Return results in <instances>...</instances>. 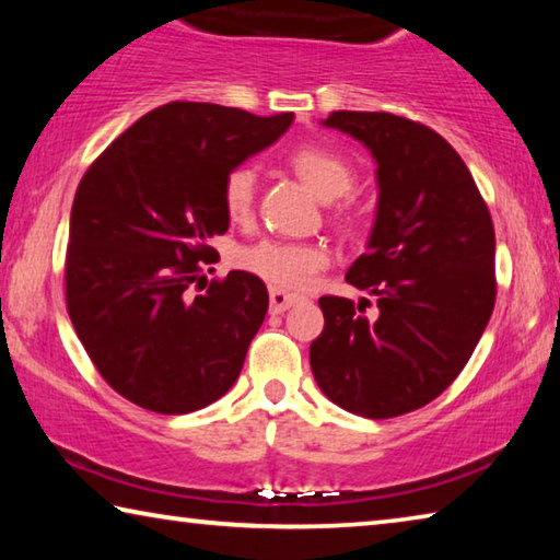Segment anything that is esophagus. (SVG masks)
Segmentation results:
<instances>
[{
	"mask_svg": "<svg viewBox=\"0 0 560 560\" xmlns=\"http://www.w3.org/2000/svg\"><path fill=\"white\" fill-rule=\"evenodd\" d=\"M293 303H299L296 293H289L283 289H271L269 291V311H271V314H283V311L291 308Z\"/></svg>",
	"mask_w": 560,
	"mask_h": 560,
	"instance_id": "obj_1",
	"label": "esophagus"
}]
</instances>
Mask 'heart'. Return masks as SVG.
Listing matches in <instances>:
<instances>
[{
  "mask_svg": "<svg viewBox=\"0 0 560 560\" xmlns=\"http://www.w3.org/2000/svg\"><path fill=\"white\" fill-rule=\"evenodd\" d=\"M289 163L293 173L326 202L346 197L355 187V165L336 148L320 143L299 145L289 155ZM254 202H257V170L252 165L232 167L222 183L226 217L236 224L246 222L254 214ZM236 264L244 271L271 283L273 289L303 291L328 267L330 254L320 244L264 240L242 249Z\"/></svg>",
  "mask_w": 560,
  "mask_h": 560,
  "instance_id": "obj_1",
  "label": "heart"
}]
</instances>
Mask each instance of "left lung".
<instances>
[{"mask_svg":"<svg viewBox=\"0 0 560 560\" xmlns=\"http://www.w3.org/2000/svg\"><path fill=\"white\" fill-rule=\"evenodd\" d=\"M326 126L371 148L375 226L346 281L365 303L320 296L311 343L320 390L353 415L387 420L420 410L467 365L497 301L494 222L477 183L440 132L381 110H334Z\"/></svg>","mask_w":560,"mask_h":560,"instance_id":"8db88e82","label":"left lung"}]
</instances>
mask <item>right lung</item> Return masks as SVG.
<instances>
[{
    "label": "right lung",
    "instance_id": "1",
    "mask_svg": "<svg viewBox=\"0 0 560 560\" xmlns=\"http://www.w3.org/2000/svg\"><path fill=\"white\" fill-rule=\"evenodd\" d=\"M291 120L173 101L120 132L81 177L66 311L103 381L132 405L195 412L240 377L269 293L249 271L202 283V264L220 259L210 240L230 226L224 175Z\"/></svg>",
    "mask_w": 560,
    "mask_h": 560
}]
</instances>
